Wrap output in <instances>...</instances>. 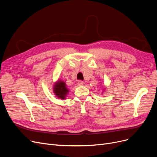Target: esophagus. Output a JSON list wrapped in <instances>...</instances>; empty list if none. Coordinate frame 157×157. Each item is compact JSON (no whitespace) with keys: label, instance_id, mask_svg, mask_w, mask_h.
Instances as JSON below:
<instances>
[{"label":"esophagus","instance_id":"esophagus-1","mask_svg":"<svg viewBox=\"0 0 157 157\" xmlns=\"http://www.w3.org/2000/svg\"><path fill=\"white\" fill-rule=\"evenodd\" d=\"M78 85H83L84 83H83V81H82L81 80H79L78 81Z\"/></svg>","mask_w":157,"mask_h":157}]
</instances>
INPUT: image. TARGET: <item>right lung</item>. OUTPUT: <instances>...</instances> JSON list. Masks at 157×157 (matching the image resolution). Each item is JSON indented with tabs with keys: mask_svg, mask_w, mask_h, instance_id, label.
<instances>
[{
	"mask_svg": "<svg viewBox=\"0 0 157 157\" xmlns=\"http://www.w3.org/2000/svg\"><path fill=\"white\" fill-rule=\"evenodd\" d=\"M53 92L55 95L60 99H65L68 94L69 89L67 88L64 81L59 80L53 86Z\"/></svg>",
	"mask_w": 157,
	"mask_h": 157,
	"instance_id": "1",
	"label": "right lung"
}]
</instances>
